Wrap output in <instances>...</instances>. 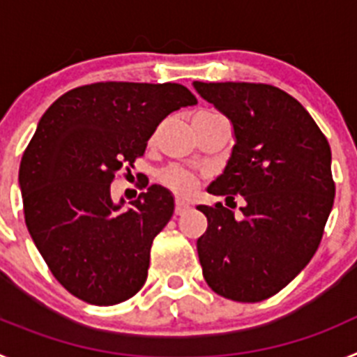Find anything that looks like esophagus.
<instances>
[{"mask_svg":"<svg viewBox=\"0 0 357 357\" xmlns=\"http://www.w3.org/2000/svg\"><path fill=\"white\" fill-rule=\"evenodd\" d=\"M189 209H191V207H189L188 202H184V200L175 202V214H178V216H181V214H184L185 211H189Z\"/></svg>","mask_w":357,"mask_h":357,"instance_id":"esophagus-1","label":"esophagus"}]
</instances>
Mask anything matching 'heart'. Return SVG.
Wrapping results in <instances>:
<instances>
[{
  "instance_id": "heart-1",
  "label": "heart",
  "mask_w": 357,
  "mask_h": 357,
  "mask_svg": "<svg viewBox=\"0 0 357 357\" xmlns=\"http://www.w3.org/2000/svg\"><path fill=\"white\" fill-rule=\"evenodd\" d=\"M160 182H162L166 188H169L173 193L185 197V195H191L197 189L198 181L197 176L191 175L188 169L178 168V166H172V168L164 169L160 173Z\"/></svg>"
}]
</instances>
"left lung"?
<instances>
[{"label":"left lung","mask_w":357,"mask_h":357,"mask_svg":"<svg viewBox=\"0 0 357 357\" xmlns=\"http://www.w3.org/2000/svg\"><path fill=\"white\" fill-rule=\"evenodd\" d=\"M234 127L225 169L207 188L227 206L243 197L241 220L222 204L198 206L207 230L197 248L204 279L236 302L266 301L317 252L334 204L331 146L307 110L268 84L195 82ZM236 206V202H234Z\"/></svg>","instance_id":"8db88e82"}]
</instances>
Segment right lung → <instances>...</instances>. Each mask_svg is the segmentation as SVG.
Listing matches in <instances>:
<instances>
[{
	"label": "right lung",
	"mask_w": 357,
	"mask_h": 357,
	"mask_svg": "<svg viewBox=\"0 0 357 357\" xmlns=\"http://www.w3.org/2000/svg\"><path fill=\"white\" fill-rule=\"evenodd\" d=\"M195 103L181 84L98 82L62 94L40 118L19 166L24 222L50 272L80 301L114 305L146 282L151 243L175 202L153 184L121 209L110 184L166 116Z\"/></svg>",
	"instance_id": "add662e5"
}]
</instances>
